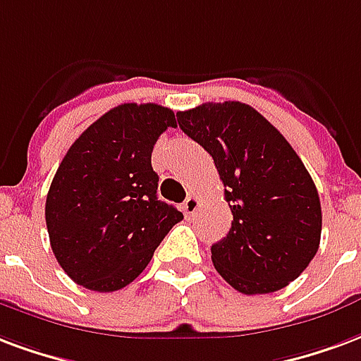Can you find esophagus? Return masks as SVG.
<instances>
[{"label":"esophagus","instance_id":"obj_1","mask_svg":"<svg viewBox=\"0 0 361 361\" xmlns=\"http://www.w3.org/2000/svg\"><path fill=\"white\" fill-rule=\"evenodd\" d=\"M199 207H201V199H199V197H195V195H191V197H188L185 202H183V212H185V216H193Z\"/></svg>","mask_w":361,"mask_h":361}]
</instances>
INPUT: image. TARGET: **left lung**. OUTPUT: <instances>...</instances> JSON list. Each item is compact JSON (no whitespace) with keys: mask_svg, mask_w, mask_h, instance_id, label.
<instances>
[{"mask_svg":"<svg viewBox=\"0 0 361 361\" xmlns=\"http://www.w3.org/2000/svg\"><path fill=\"white\" fill-rule=\"evenodd\" d=\"M178 124L204 147L231 208V229L212 245V264L243 295L287 287L308 268L322 237L316 183L281 132L239 101L202 103Z\"/></svg>","mask_w":361,"mask_h":361,"instance_id":"obj_1","label":"left lung"}]
</instances>
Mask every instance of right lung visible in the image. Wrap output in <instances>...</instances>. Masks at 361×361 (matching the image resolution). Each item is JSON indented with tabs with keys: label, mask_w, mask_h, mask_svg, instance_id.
Listing matches in <instances>:
<instances>
[{
	"label": "right lung",
	"mask_w": 361,
	"mask_h": 361,
	"mask_svg": "<svg viewBox=\"0 0 361 361\" xmlns=\"http://www.w3.org/2000/svg\"><path fill=\"white\" fill-rule=\"evenodd\" d=\"M176 116L154 103H124L95 120L59 164L45 201L53 255L66 276L97 293L126 287L183 220L159 201L151 153Z\"/></svg>",
	"instance_id": "right-lung-1"
}]
</instances>
